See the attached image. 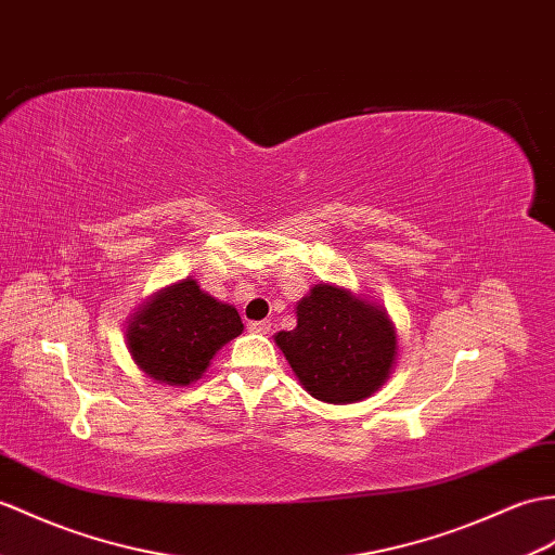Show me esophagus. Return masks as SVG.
Here are the masks:
<instances>
[{
    "instance_id": "1",
    "label": "esophagus",
    "mask_w": 555,
    "mask_h": 555,
    "mask_svg": "<svg viewBox=\"0 0 555 555\" xmlns=\"http://www.w3.org/2000/svg\"><path fill=\"white\" fill-rule=\"evenodd\" d=\"M248 331L250 333H269L272 331V324H269V321H250Z\"/></svg>"
}]
</instances>
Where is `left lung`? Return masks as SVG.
Here are the masks:
<instances>
[{
	"instance_id": "8db88e82",
	"label": "left lung",
	"mask_w": 555,
	"mask_h": 555,
	"mask_svg": "<svg viewBox=\"0 0 555 555\" xmlns=\"http://www.w3.org/2000/svg\"><path fill=\"white\" fill-rule=\"evenodd\" d=\"M295 317L298 326L276 333L274 340L312 397L328 404L362 402L390 378L397 331L380 305L317 283Z\"/></svg>"
}]
</instances>
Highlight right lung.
Instances as JSON below:
<instances>
[{
    "label": "right lung",
    "mask_w": 555,
    "mask_h": 555,
    "mask_svg": "<svg viewBox=\"0 0 555 555\" xmlns=\"http://www.w3.org/2000/svg\"><path fill=\"white\" fill-rule=\"evenodd\" d=\"M241 331L236 307L201 291L196 279H184L151 295L130 319L125 336L134 364L149 378L189 385Z\"/></svg>",
    "instance_id": "1"
}]
</instances>
